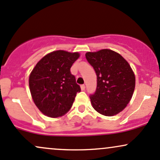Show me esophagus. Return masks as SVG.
<instances>
[{"mask_svg":"<svg viewBox=\"0 0 160 160\" xmlns=\"http://www.w3.org/2000/svg\"><path fill=\"white\" fill-rule=\"evenodd\" d=\"M80 88H81V90L83 91V90H85L86 86H85V85H81V86H80Z\"/></svg>","mask_w":160,"mask_h":160,"instance_id":"34e87169","label":"esophagus"}]
</instances>
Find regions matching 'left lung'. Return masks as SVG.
I'll use <instances>...</instances> for the list:
<instances>
[{"label": "left lung", "mask_w": 160, "mask_h": 160, "mask_svg": "<svg viewBox=\"0 0 160 160\" xmlns=\"http://www.w3.org/2000/svg\"><path fill=\"white\" fill-rule=\"evenodd\" d=\"M97 75V88L91 104L101 114L112 117L121 112L132 97L135 77L127 61L111 49L86 53Z\"/></svg>", "instance_id": "left-lung-1"}]
</instances>
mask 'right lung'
I'll return each mask as SVG.
<instances>
[{"instance_id":"obj_1","label":"right lung","mask_w":160,"mask_h":160,"mask_svg":"<svg viewBox=\"0 0 160 160\" xmlns=\"http://www.w3.org/2000/svg\"><path fill=\"white\" fill-rule=\"evenodd\" d=\"M78 52L64 50L52 52L37 63L29 77L33 101L43 114L59 117L71 109L80 87L71 73Z\"/></svg>"}]
</instances>
